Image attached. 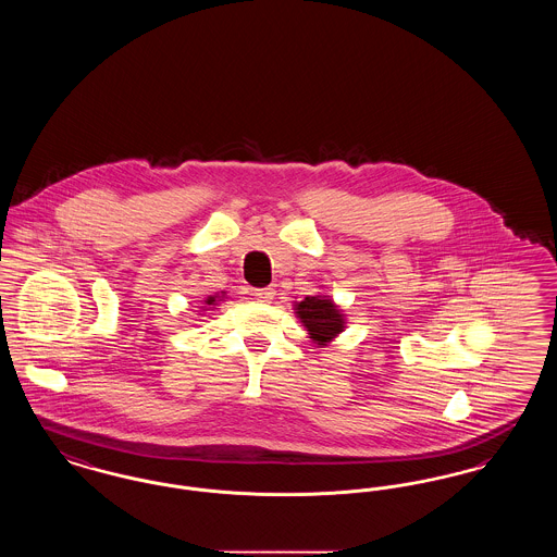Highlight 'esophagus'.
<instances>
[{"label":"esophagus","instance_id":"obj_1","mask_svg":"<svg viewBox=\"0 0 557 557\" xmlns=\"http://www.w3.org/2000/svg\"><path fill=\"white\" fill-rule=\"evenodd\" d=\"M273 294H275L273 288H255V290H252V296H255L257 300H261V302H269V300L273 298Z\"/></svg>","mask_w":557,"mask_h":557}]
</instances>
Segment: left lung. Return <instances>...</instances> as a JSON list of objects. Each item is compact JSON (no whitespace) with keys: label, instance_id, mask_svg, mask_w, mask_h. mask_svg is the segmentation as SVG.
<instances>
[{"label":"left lung","instance_id":"8db88e82","mask_svg":"<svg viewBox=\"0 0 557 557\" xmlns=\"http://www.w3.org/2000/svg\"><path fill=\"white\" fill-rule=\"evenodd\" d=\"M296 315L302 319L305 327L309 330L311 338L323 345L330 343L336 334L343 332V315L334 307L330 298H319V296H307L296 305Z\"/></svg>","mask_w":557,"mask_h":557}]
</instances>
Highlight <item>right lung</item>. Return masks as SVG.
I'll return each mask as SVG.
<instances>
[{"mask_svg": "<svg viewBox=\"0 0 557 557\" xmlns=\"http://www.w3.org/2000/svg\"><path fill=\"white\" fill-rule=\"evenodd\" d=\"M212 300H214V298H209V300H207V302H209V305H212Z\"/></svg>", "mask_w": 557, "mask_h": 557, "instance_id": "right-lung-1", "label": "right lung"}]
</instances>
